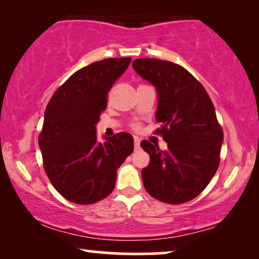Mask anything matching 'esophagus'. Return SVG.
I'll list each match as a JSON object with an SVG mask.
<instances>
[{"instance_id": "34e87169", "label": "esophagus", "mask_w": 259, "mask_h": 259, "mask_svg": "<svg viewBox=\"0 0 259 259\" xmlns=\"http://www.w3.org/2000/svg\"><path fill=\"white\" fill-rule=\"evenodd\" d=\"M140 147V139L138 137H134V148L136 150H139Z\"/></svg>"}]
</instances>
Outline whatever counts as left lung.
Here are the masks:
<instances>
[{
  "label": "left lung",
  "mask_w": 259,
  "mask_h": 259,
  "mask_svg": "<svg viewBox=\"0 0 259 259\" xmlns=\"http://www.w3.org/2000/svg\"><path fill=\"white\" fill-rule=\"evenodd\" d=\"M133 68L158 91L155 131L167 150L143 140L150 154L143 168L145 189L155 199L167 204L192 200L208 185L221 161L223 130L214 106L199 81L177 63L159 59H137Z\"/></svg>",
  "instance_id": "8db88e82"
}]
</instances>
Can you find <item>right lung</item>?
I'll list each match as a JSON object with an SVG mask.
<instances>
[{
	"instance_id": "add662e5",
	"label": "right lung",
	"mask_w": 259,
	"mask_h": 259,
	"mask_svg": "<svg viewBox=\"0 0 259 259\" xmlns=\"http://www.w3.org/2000/svg\"><path fill=\"white\" fill-rule=\"evenodd\" d=\"M131 58L105 59L68 77L49 100L38 136L44 167L67 200L88 205L114 190L118 169L133 152V137L116 133L97 141L95 123L107 107L108 92Z\"/></svg>"
}]
</instances>
